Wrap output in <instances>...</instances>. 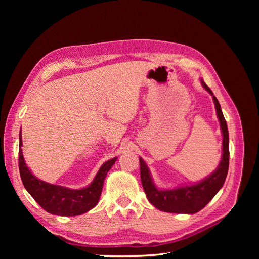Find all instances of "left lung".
<instances>
[{"mask_svg": "<svg viewBox=\"0 0 259 259\" xmlns=\"http://www.w3.org/2000/svg\"><path fill=\"white\" fill-rule=\"evenodd\" d=\"M202 82V86L213 97L217 117L221 123L222 134H223V154L222 160L219 162L218 167L205 179L201 182L174 188V189L161 190L158 189L153 184V180L145 161L139 158L140 163V178H142L143 188L149 202L162 211L176 214H194L198 213L204 207L207 203L215 197V194L221 190L225 179L228 174L229 167V134L227 123L224 117L221 105L217 98L214 96L213 92L208 86Z\"/></svg>", "mask_w": 259, "mask_h": 259, "instance_id": "8db88e82", "label": "left lung"}]
</instances>
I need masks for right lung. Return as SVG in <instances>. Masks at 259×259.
I'll return each instance as SVG.
<instances>
[{"label":"right lung","instance_id":"1","mask_svg":"<svg viewBox=\"0 0 259 259\" xmlns=\"http://www.w3.org/2000/svg\"><path fill=\"white\" fill-rule=\"evenodd\" d=\"M22 146L21 132L19 134V147ZM117 158L105 162L90 186L82 189L52 185L36 178L28 168L19 149V171L22 184L42 208L48 213L57 216H77L89 211L97 205L107 173L112 167Z\"/></svg>","mask_w":259,"mask_h":259}]
</instances>
